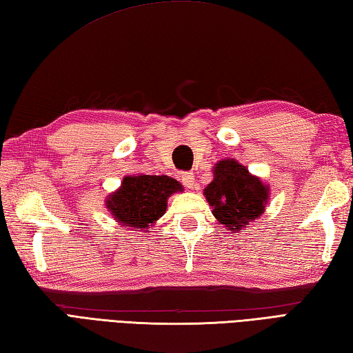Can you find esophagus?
Returning a JSON list of instances; mask_svg holds the SVG:
<instances>
[{
	"label": "esophagus",
	"mask_w": 353,
	"mask_h": 353,
	"mask_svg": "<svg viewBox=\"0 0 353 353\" xmlns=\"http://www.w3.org/2000/svg\"><path fill=\"white\" fill-rule=\"evenodd\" d=\"M182 183L186 188H194L196 186V176H194V172H185V174H182Z\"/></svg>",
	"instance_id": "1"
}]
</instances>
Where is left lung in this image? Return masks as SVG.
Listing matches in <instances>:
<instances>
[{
    "mask_svg": "<svg viewBox=\"0 0 353 353\" xmlns=\"http://www.w3.org/2000/svg\"><path fill=\"white\" fill-rule=\"evenodd\" d=\"M212 172L214 179L203 196L216 221L236 234L262 216L270 197L268 183L232 157L216 162Z\"/></svg>",
    "mask_w": 353,
    "mask_h": 353,
    "instance_id": "1",
    "label": "left lung"
}]
</instances>
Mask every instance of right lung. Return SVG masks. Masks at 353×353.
<instances>
[{"instance_id": "right-lung-1", "label": "right lung", "mask_w": 353, "mask_h": 353, "mask_svg": "<svg viewBox=\"0 0 353 353\" xmlns=\"http://www.w3.org/2000/svg\"><path fill=\"white\" fill-rule=\"evenodd\" d=\"M182 191V183L170 176H125L106 197V208L121 228L145 230L167 211L168 197Z\"/></svg>"}]
</instances>
